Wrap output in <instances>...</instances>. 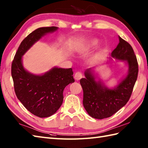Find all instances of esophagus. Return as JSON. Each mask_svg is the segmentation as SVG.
Returning <instances> with one entry per match:
<instances>
[{
    "label": "esophagus",
    "mask_w": 148,
    "mask_h": 148,
    "mask_svg": "<svg viewBox=\"0 0 148 148\" xmlns=\"http://www.w3.org/2000/svg\"><path fill=\"white\" fill-rule=\"evenodd\" d=\"M82 77V73H80V72H77V73H75V74H74V79L75 80H80L81 79Z\"/></svg>",
    "instance_id": "1"
}]
</instances>
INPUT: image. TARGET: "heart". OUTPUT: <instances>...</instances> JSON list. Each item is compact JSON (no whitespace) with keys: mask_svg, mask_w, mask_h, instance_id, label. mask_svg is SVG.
I'll return each instance as SVG.
<instances>
[{"mask_svg":"<svg viewBox=\"0 0 148 148\" xmlns=\"http://www.w3.org/2000/svg\"><path fill=\"white\" fill-rule=\"evenodd\" d=\"M98 43V41L97 40H92L91 42H90V43L88 45V47H92V46L97 45Z\"/></svg>","mask_w":148,"mask_h":148,"instance_id":"1","label":"heart"}]
</instances>
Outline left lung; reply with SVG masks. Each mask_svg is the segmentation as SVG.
<instances>
[{
	"mask_svg": "<svg viewBox=\"0 0 148 148\" xmlns=\"http://www.w3.org/2000/svg\"><path fill=\"white\" fill-rule=\"evenodd\" d=\"M119 38V43L111 56L127 65L128 72L125 76L116 86L110 88L98 77L94 67L86 70L85 77L80 80L83 90V106L92 118L110 117L125 106L131 96L137 80L138 64L133 49L126 41L120 36ZM112 58H108L109 62L113 61Z\"/></svg>",
	"mask_w": 148,
	"mask_h": 148,
	"instance_id": "obj_1",
	"label": "left lung"
}]
</instances>
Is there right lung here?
<instances>
[{
    "mask_svg": "<svg viewBox=\"0 0 148 148\" xmlns=\"http://www.w3.org/2000/svg\"><path fill=\"white\" fill-rule=\"evenodd\" d=\"M58 28L43 27L33 31L21 43L12 63L11 74L17 97L27 110L40 118L52 115L60 107L64 88L74 82L73 71L71 68L54 67L43 74H34L24 67L23 56L43 36Z\"/></svg>",
    "mask_w": 148,
    "mask_h": 148,
    "instance_id": "obj_1",
    "label": "right lung"
}]
</instances>
